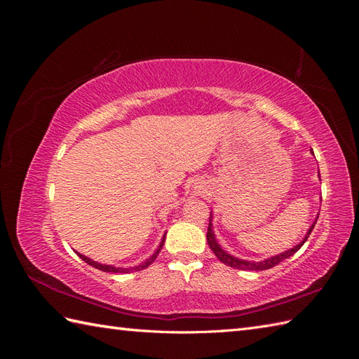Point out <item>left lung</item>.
<instances>
[{"instance_id":"left-lung-1","label":"left lung","mask_w":359,"mask_h":359,"mask_svg":"<svg viewBox=\"0 0 359 359\" xmlns=\"http://www.w3.org/2000/svg\"><path fill=\"white\" fill-rule=\"evenodd\" d=\"M319 217V215H318ZM318 219L314 220V223L310 226V229L307 231L306 236L302 238V241L298 243L295 247H292L289 250H286V252L283 253H278L276 256H271L268 259H264V260H259V262H255V260H245V259H240V257H235L232 255H229L226 252V250L222 248V245L217 243V238H215V233H214V229H212V212H211V217H210V226H208V232H206V241H208V245L210 248L212 250V253L217 256V259L220 260V262H223L224 265L231 266V268H235V269H243V271H264V269H269L273 268L276 265H278L280 262H283L285 259L295 255L298 250L304 245V243L307 241V238L310 236L311 231L314 224H316Z\"/></svg>"}]
</instances>
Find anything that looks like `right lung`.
Listing matches in <instances>:
<instances>
[{
  "instance_id": "add662e5",
  "label": "right lung",
  "mask_w": 359,
  "mask_h": 359,
  "mask_svg": "<svg viewBox=\"0 0 359 359\" xmlns=\"http://www.w3.org/2000/svg\"><path fill=\"white\" fill-rule=\"evenodd\" d=\"M165 240H166V233L163 235V238H161V241H160V245L157 247V250L154 252V255L151 256V257H148L145 262H142V264H139V265H136V266H132V268H121V266H114V265H106V264H99V262H95V260H93V259H90V257H86V256H83V255H81V253H78V256L82 259V260H85L86 264L88 265H91V266H94V268H97V269H100V271H103V273H130V271H140V269H145V268H148L151 264L154 262L156 260V257H157V255L160 253V250L163 248V244H165Z\"/></svg>"
}]
</instances>
